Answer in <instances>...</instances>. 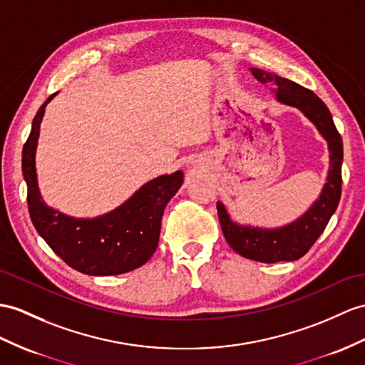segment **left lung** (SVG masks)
Wrapping results in <instances>:
<instances>
[{"label":"left lung","instance_id":"1","mask_svg":"<svg viewBox=\"0 0 365 365\" xmlns=\"http://www.w3.org/2000/svg\"><path fill=\"white\" fill-rule=\"evenodd\" d=\"M250 71L259 83L274 86L271 91L275 94V101L291 108H297L321 133L330 152V168L319 198L311 204L304 215L285 226L259 227L240 225L230 218L221 201L217 202L218 220L229 246L245 259L262 263L294 262L304 257L314 245L339 204L344 158L342 138L334 127L330 110L313 91L263 69L250 68Z\"/></svg>","mask_w":365,"mask_h":365}]
</instances>
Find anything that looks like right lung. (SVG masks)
I'll use <instances>...</instances> for the list:
<instances>
[{
  "mask_svg": "<svg viewBox=\"0 0 365 365\" xmlns=\"http://www.w3.org/2000/svg\"><path fill=\"white\" fill-rule=\"evenodd\" d=\"M56 94L35 114L31 135L23 147L21 167L32 223L51 250L76 271L88 275L130 272L147 263L156 251L164 209L182 185L184 173L176 170L158 176L119 207L94 218L69 217L49 207L38 189L35 153L44 108Z\"/></svg>",
  "mask_w": 365,
  "mask_h": 365,
  "instance_id": "obj_1",
  "label": "right lung"
}]
</instances>
